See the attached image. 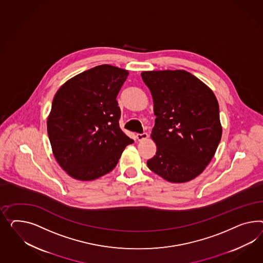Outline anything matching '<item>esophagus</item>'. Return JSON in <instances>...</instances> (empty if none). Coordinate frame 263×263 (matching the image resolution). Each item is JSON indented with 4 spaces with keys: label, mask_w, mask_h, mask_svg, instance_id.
Here are the masks:
<instances>
[{
    "label": "esophagus",
    "mask_w": 263,
    "mask_h": 263,
    "mask_svg": "<svg viewBox=\"0 0 263 263\" xmlns=\"http://www.w3.org/2000/svg\"><path fill=\"white\" fill-rule=\"evenodd\" d=\"M147 137H148V134H147L146 132H143V133H141V134H140V133H138V134H137V139H138L139 141L145 140Z\"/></svg>",
    "instance_id": "34e87169"
}]
</instances>
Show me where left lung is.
<instances>
[{
  "mask_svg": "<svg viewBox=\"0 0 263 263\" xmlns=\"http://www.w3.org/2000/svg\"><path fill=\"white\" fill-rule=\"evenodd\" d=\"M154 102L151 137L156 155L150 171L172 183L197 177L213 159L222 135L219 106L213 91L185 71H143Z\"/></svg>",
  "mask_w": 263,
  "mask_h": 263,
  "instance_id": "obj_1",
  "label": "left lung"
}]
</instances>
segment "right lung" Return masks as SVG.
<instances>
[{"label": "right lung", "instance_id": "obj_1", "mask_svg": "<svg viewBox=\"0 0 263 263\" xmlns=\"http://www.w3.org/2000/svg\"><path fill=\"white\" fill-rule=\"evenodd\" d=\"M128 71L100 65L67 81L57 91L48 135L60 166L78 180H95L113 171L134 141L120 128L117 96Z\"/></svg>", "mask_w": 263, "mask_h": 263}]
</instances>
